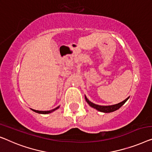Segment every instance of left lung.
I'll return each mask as SVG.
<instances>
[{
  "instance_id": "left-lung-1",
  "label": "left lung",
  "mask_w": 152,
  "mask_h": 152,
  "mask_svg": "<svg viewBox=\"0 0 152 152\" xmlns=\"http://www.w3.org/2000/svg\"><path fill=\"white\" fill-rule=\"evenodd\" d=\"M85 100H86L87 103L89 104V106H91V107L96 109V110L99 111V112H104V113L113 112H114V111L118 110L120 107H121L125 103V102L127 101V100H128V98H129V97H128L127 98H126L125 100H123V101L119 102V103H118V104H113V105L102 106V105H98V104H94V103H93V102H91V101H89V100L87 99V97L85 96Z\"/></svg>"
}]
</instances>
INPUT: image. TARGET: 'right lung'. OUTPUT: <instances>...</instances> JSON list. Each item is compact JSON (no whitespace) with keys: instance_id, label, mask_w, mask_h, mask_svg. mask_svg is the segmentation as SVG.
Wrapping results in <instances>:
<instances>
[{"instance_id":"obj_1","label":"right lung","mask_w":152,"mask_h":152,"mask_svg":"<svg viewBox=\"0 0 152 152\" xmlns=\"http://www.w3.org/2000/svg\"><path fill=\"white\" fill-rule=\"evenodd\" d=\"M59 108V106L57 107H56L54 110H50V111H38V110H32L34 112H35L36 113H38V114H50V113H52L55 111L56 110H57V109Z\"/></svg>"}]
</instances>
